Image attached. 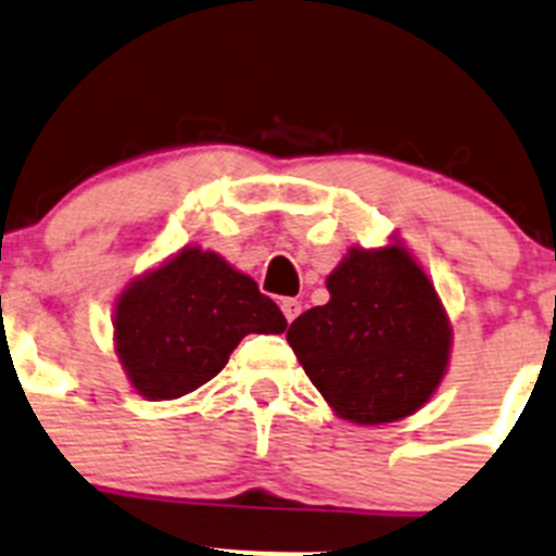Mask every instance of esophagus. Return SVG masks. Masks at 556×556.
I'll use <instances>...</instances> for the list:
<instances>
[{"mask_svg":"<svg viewBox=\"0 0 556 556\" xmlns=\"http://www.w3.org/2000/svg\"><path fill=\"white\" fill-rule=\"evenodd\" d=\"M281 311H283V316H287V321H294L300 316V311H303V303H300V300H294V298H283L281 300Z\"/></svg>","mask_w":556,"mask_h":556,"instance_id":"34e87169","label":"esophagus"}]
</instances>
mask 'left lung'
<instances>
[{"instance_id":"8db88e82","label":"left lung","mask_w":556,"mask_h":556,"mask_svg":"<svg viewBox=\"0 0 556 556\" xmlns=\"http://www.w3.org/2000/svg\"><path fill=\"white\" fill-rule=\"evenodd\" d=\"M330 303L292 321L289 346L343 420L415 415L451 361V321L404 245L352 248L327 275Z\"/></svg>"}]
</instances>
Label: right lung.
I'll return each mask as SVG.
<instances>
[{
	"label": "right lung",
	"instance_id": "obj_1",
	"mask_svg": "<svg viewBox=\"0 0 556 556\" xmlns=\"http://www.w3.org/2000/svg\"><path fill=\"white\" fill-rule=\"evenodd\" d=\"M287 330L281 308L218 253L182 248L136 278L114 311V343L130 384L150 401L179 399L224 371L248 332Z\"/></svg>",
	"mask_w": 556,
	"mask_h": 556
}]
</instances>
